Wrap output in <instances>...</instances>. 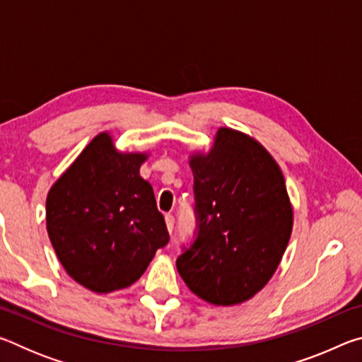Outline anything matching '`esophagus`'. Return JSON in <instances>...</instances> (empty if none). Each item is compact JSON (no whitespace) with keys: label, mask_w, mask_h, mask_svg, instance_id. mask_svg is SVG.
I'll list each match as a JSON object with an SVG mask.
<instances>
[{"label":"esophagus","mask_w":362,"mask_h":362,"mask_svg":"<svg viewBox=\"0 0 362 362\" xmlns=\"http://www.w3.org/2000/svg\"><path fill=\"white\" fill-rule=\"evenodd\" d=\"M164 220H166V226H168V231L169 233H173V230H174V222H175V218H174V216H170V214H168L166 217H164Z\"/></svg>","instance_id":"obj_1"}]
</instances>
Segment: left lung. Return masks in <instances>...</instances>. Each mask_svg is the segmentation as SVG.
Returning a JSON list of instances; mask_svg holds the SVG:
<instances>
[{
	"instance_id": "left-lung-1",
	"label": "left lung",
	"mask_w": 362,
	"mask_h": 362,
	"mask_svg": "<svg viewBox=\"0 0 362 362\" xmlns=\"http://www.w3.org/2000/svg\"><path fill=\"white\" fill-rule=\"evenodd\" d=\"M198 236L177 259L188 289L233 306L252 298L276 272L293 211L284 175L254 137L220 127L211 150L193 151Z\"/></svg>"
}]
</instances>
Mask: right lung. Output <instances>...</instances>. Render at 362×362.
Masks as SVG:
<instances>
[{
	"label": "right lung",
	"mask_w": 362,
	"mask_h": 362,
	"mask_svg": "<svg viewBox=\"0 0 362 362\" xmlns=\"http://www.w3.org/2000/svg\"><path fill=\"white\" fill-rule=\"evenodd\" d=\"M146 159L116 150L110 132H100L47 193L52 247L65 272L95 293L136 283L169 241L153 188L140 177Z\"/></svg>",
	"instance_id": "right-lung-1"
}]
</instances>
